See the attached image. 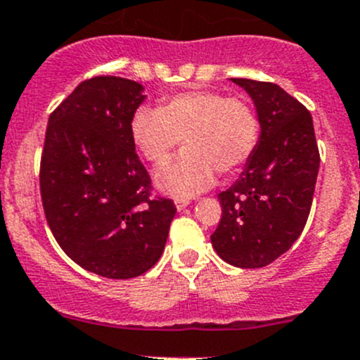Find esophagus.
I'll return each instance as SVG.
<instances>
[{
	"label": "esophagus",
	"mask_w": 360,
	"mask_h": 360,
	"mask_svg": "<svg viewBox=\"0 0 360 360\" xmlns=\"http://www.w3.org/2000/svg\"><path fill=\"white\" fill-rule=\"evenodd\" d=\"M188 205H190V200H186V198H176V207H177V210L186 209Z\"/></svg>",
	"instance_id": "obj_1"
}]
</instances>
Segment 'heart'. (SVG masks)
I'll use <instances>...</instances> for the list:
<instances>
[{"mask_svg": "<svg viewBox=\"0 0 360 360\" xmlns=\"http://www.w3.org/2000/svg\"><path fill=\"white\" fill-rule=\"evenodd\" d=\"M130 137L153 165L184 151L157 172V184L174 197H193L221 176L238 172L254 155L259 118L244 97L212 90H190L160 101L157 111L141 108L130 120Z\"/></svg>", "mask_w": 360, "mask_h": 360, "instance_id": "heart-1", "label": "heart"}]
</instances>
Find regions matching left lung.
Instances as JSON below:
<instances>
[{
  "mask_svg": "<svg viewBox=\"0 0 360 360\" xmlns=\"http://www.w3.org/2000/svg\"><path fill=\"white\" fill-rule=\"evenodd\" d=\"M252 97L261 136L237 183L217 195L219 224L210 235L221 259L261 268L288 252L307 224L319 155L311 115L270 82L231 78Z\"/></svg>",
  "mask_w": 360,
  "mask_h": 360,
  "instance_id": "obj_1",
  "label": "left lung"
}]
</instances>
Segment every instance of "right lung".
Returning <instances> with one entry per match:
<instances>
[{
  "label": "right lung",
  "mask_w": 360,
  "mask_h": 360,
  "mask_svg": "<svg viewBox=\"0 0 360 360\" xmlns=\"http://www.w3.org/2000/svg\"><path fill=\"white\" fill-rule=\"evenodd\" d=\"M143 101L137 82L94 76L46 125L39 163L46 223L76 264L106 278L150 270L176 214L170 198L151 197V177L130 137V120Z\"/></svg>",
  "instance_id": "add662e5"
}]
</instances>
